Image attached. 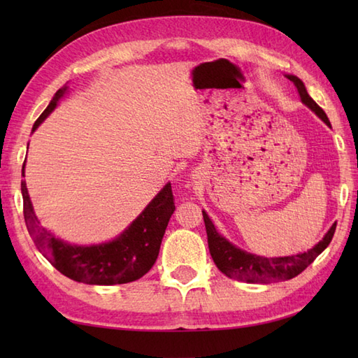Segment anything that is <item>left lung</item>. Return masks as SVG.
<instances>
[{
	"label": "left lung",
	"mask_w": 358,
	"mask_h": 358,
	"mask_svg": "<svg viewBox=\"0 0 358 358\" xmlns=\"http://www.w3.org/2000/svg\"><path fill=\"white\" fill-rule=\"evenodd\" d=\"M287 78L294 83V86L299 90L301 101L305 103L310 110H314L326 124L331 126L324 110L309 96L303 81L294 77V75H287ZM203 220L204 226H206L209 252L212 260L217 264V268L222 271L226 277L238 281H246V283H273V281H285L296 277L329 246V243L334 237V232H336V224H332L328 234L323 237V240L313 249H309L308 252L291 257L266 258L245 252V250L231 245L229 241L223 238L222 235L215 231L214 224H212L210 218L204 210Z\"/></svg>",
	"instance_id": "left-lung-1"
}]
</instances>
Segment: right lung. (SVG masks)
<instances>
[{"instance_id":"1","label":"right lung","mask_w":358,"mask_h":358,"mask_svg":"<svg viewBox=\"0 0 358 358\" xmlns=\"http://www.w3.org/2000/svg\"><path fill=\"white\" fill-rule=\"evenodd\" d=\"M66 89H58L48 109L35 121L32 131L55 109ZM22 175H24V166H22ZM21 194L24 222L38 250L63 275L86 285H123L148 273L157 260L167 223L175 210L169 183L117 240L98 246H72L69 243L55 238V235L40 226L24 180L21 181Z\"/></svg>"}]
</instances>
